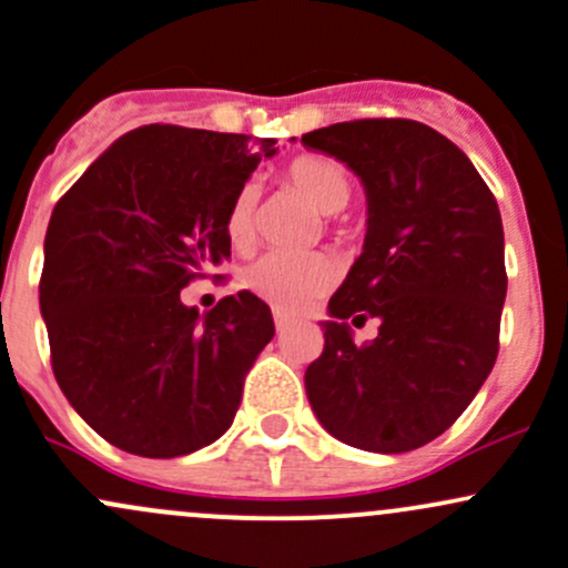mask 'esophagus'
I'll return each instance as SVG.
<instances>
[{
  "mask_svg": "<svg viewBox=\"0 0 568 568\" xmlns=\"http://www.w3.org/2000/svg\"><path fill=\"white\" fill-rule=\"evenodd\" d=\"M291 326H294V318H291V315L274 313V329L285 332V329H291Z\"/></svg>",
  "mask_w": 568,
  "mask_h": 568,
  "instance_id": "1",
  "label": "esophagus"
}]
</instances>
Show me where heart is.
<instances>
[{
  "label": "heart",
  "mask_w": 568,
  "mask_h": 568,
  "mask_svg": "<svg viewBox=\"0 0 568 568\" xmlns=\"http://www.w3.org/2000/svg\"><path fill=\"white\" fill-rule=\"evenodd\" d=\"M280 179L321 214H337L354 195V179L345 165L324 154H300L285 165ZM258 195L253 182L242 184L225 212V236L242 253L253 247L258 236ZM334 274L332 258L324 253H268L244 272L242 283L280 313H300L332 288Z\"/></svg>",
  "instance_id": "obj_1"
}]
</instances>
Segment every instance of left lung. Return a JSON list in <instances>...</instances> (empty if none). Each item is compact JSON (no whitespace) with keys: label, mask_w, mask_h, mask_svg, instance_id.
I'll return each mask as SVG.
<instances>
[{"label":"left lung","mask_w":568,"mask_h":568,"mask_svg":"<svg viewBox=\"0 0 568 568\" xmlns=\"http://www.w3.org/2000/svg\"><path fill=\"white\" fill-rule=\"evenodd\" d=\"M367 190V236L329 300L324 354L304 373L315 416L378 455L446 433L498 356L506 300L504 225L463 149L414 119H354L304 133ZM379 321L356 346L348 320Z\"/></svg>","instance_id":"1"}]
</instances>
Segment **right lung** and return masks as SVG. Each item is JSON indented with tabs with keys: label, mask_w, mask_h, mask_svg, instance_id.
Masks as SVG:
<instances>
[{
	"label": "right lung",
	"mask_w": 568,
	"mask_h": 568,
	"mask_svg": "<svg viewBox=\"0 0 568 568\" xmlns=\"http://www.w3.org/2000/svg\"><path fill=\"white\" fill-rule=\"evenodd\" d=\"M274 143L146 124L53 206L40 274L51 367L116 449L182 457L234 422L244 378L274 337L272 313L239 291L201 318L179 291L231 258L225 212Z\"/></svg>",
	"instance_id": "1"
}]
</instances>
